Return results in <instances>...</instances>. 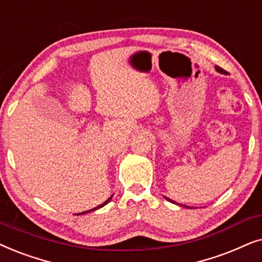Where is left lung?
Masks as SVG:
<instances>
[{"instance_id": "8db88e82", "label": "left lung", "mask_w": 262, "mask_h": 262, "mask_svg": "<svg viewBox=\"0 0 262 262\" xmlns=\"http://www.w3.org/2000/svg\"><path fill=\"white\" fill-rule=\"evenodd\" d=\"M215 71H217L218 73H222V74H228V73H226V72L224 71V69H222L221 67H218V66H215ZM165 199H166L167 201L172 202V204H176V202H175V201H172L171 199H169V198H166V196H165ZM176 205H180V204H176ZM180 206H183V207H186V208H190L189 206H186V205H180Z\"/></svg>"}]
</instances>
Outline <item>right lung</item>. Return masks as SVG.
I'll return each mask as SVG.
<instances>
[{"label":"right lung","instance_id":"1","mask_svg":"<svg viewBox=\"0 0 262 262\" xmlns=\"http://www.w3.org/2000/svg\"><path fill=\"white\" fill-rule=\"evenodd\" d=\"M111 199H113V195H111V196L107 199L106 201H104L102 205H99V206H97V207H95V208H92V210H90V211H86V212H81V213H79V214H85V213H90V212H93V211H96V210H98V208H100V207H103V206H105V205L107 204V202H109Z\"/></svg>","mask_w":262,"mask_h":262}]
</instances>
